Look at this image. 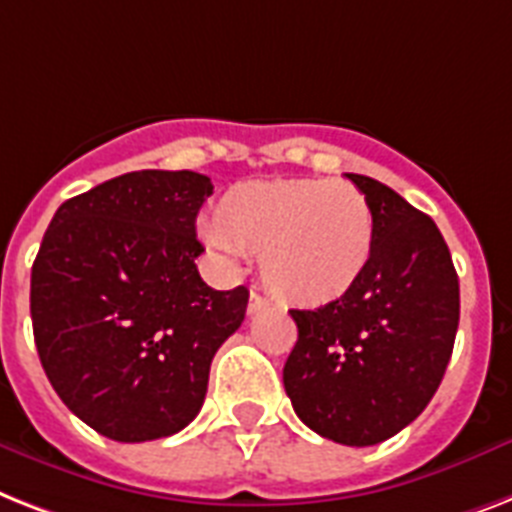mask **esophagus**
Listing matches in <instances>:
<instances>
[{
    "mask_svg": "<svg viewBox=\"0 0 512 512\" xmlns=\"http://www.w3.org/2000/svg\"><path fill=\"white\" fill-rule=\"evenodd\" d=\"M268 305H270V302L263 297V294L252 292V294H249L247 313H249V315H255V313H260V310H265V307H268Z\"/></svg>",
    "mask_w": 512,
    "mask_h": 512,
    "instance_id": "34e87169",
    "label": "esophagus"
}]
</instances>
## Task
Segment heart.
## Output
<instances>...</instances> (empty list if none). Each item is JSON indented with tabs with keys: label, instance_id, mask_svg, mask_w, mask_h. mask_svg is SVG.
<instances>
[{
	"label": "heart",
	"instance_id": "heart-1",
	"mask_svg": "<svg viewBox=\"0 0 512 512\" xmlns=\"http://www.w3.org/2000/svg\"><path fill=\"white\" fill-rule=\"evenodd\" d=\"M207 242L257 252L260 278L284 302L328 305L371 265L376 213L355 184L328 178L242 181L220 197Z\"/></svg>",
	"mask_w": 512,
	"mask_h": 512
}]
</instances>
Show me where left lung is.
<instances>
[{
  "label": "left lung",
  "instance_id": "obj_1",
  "mask_svg": "<svg viewBox=\"0 0 512 512\" xmlns=\"http://www.w3.org/2000/svg\"><path fill=\"white\" fill-rule=\"evenodd\" d=\"M376 213L360 284L318 310H289L297 344L284 389L299 421L347 447L413 423L442 384L460 321V284L434 220L376 178L347 173Z\"/></svg>",
  "mask_w": 512,
  "mask_h": 512
}]
</instances>
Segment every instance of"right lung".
I'll return each mask as SVG.
<instances>
[{"mask_svg":"<svg viewBox=\"0 0 512 512\" xmlns=\"http://www.w3.org/2000/svg\"><path fill=\"white\" fill-rule=\"evenodd\" d=\"M194 170H134L57 207L31 268L33 339L49 384L86 426L152 442L189 426L249 292L199 276Z\"/></svg>","mask_w":512,"mask_h":512,"instance_id":"add662e5","label":"right lung"}]
</instances>
